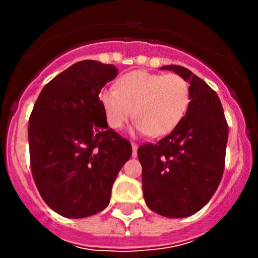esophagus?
<instances>
[{"mask_svg": "<svg viewBox=\"0 0 258 258\" xmlns=\"http://www.w3.org/2000/svg\"><path fill=\"white\" fill-rule=\"evenodd\" d=\"M131 146H132V156H134V157H136V156H137V148H139V147H137V145L135 144V142H132Z\"/></svg>", "mask_w": 258, "mask_h": 258, "instance_id": "34e87169", "label": "esophagus"}]
</instances>
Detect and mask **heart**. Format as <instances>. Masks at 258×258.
Listing matches in <instances>:
<instances>
[{
  "label": "heart",
  "instance_id": "1",
  "mask_svg": "<svg viewBox=\"0 0 258 258\" xmlns=\"http://www.w3.org/2000/svg\"><path fill=\"white\" fill-rule=\"evenodd\" d=\"M191 101L188 82L177 74L132 71L117 81L116 88L100 93L106 119L112 128H122L134 114L135 130L161 137L182 121Z\"/></svg>",
  "mask_w": 258,
  "mask_h": 258
}]
</instances>
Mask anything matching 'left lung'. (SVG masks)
<instances>
[{"instance_id":"obj_1","label":"left lung","mask_w":258,"mask_h":258,"mask_svg":"<svg viewBox=\"0 0 258 258\" xmlns=\"http://www.w3.org/2000/svg\"><path fill=\"white\" fill-rule=\"evenodd\" d=\"M189 83L186 116L157 144L139 147L147 206L170 218L199 212L217 189L225 170L228 126L217 93L188 69L163 66Z\"/></svg>"}]
</instances>
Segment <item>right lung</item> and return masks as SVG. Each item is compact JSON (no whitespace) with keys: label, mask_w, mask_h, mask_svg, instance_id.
Listing matches in <instances>:
<instances>
[{"label":"right lung","mask_w":258,"mask_h":258,"mask_svg":"<svg viewBox=\"0 0 258 258\" xmlns=\"http://www.w3.org/2000/svg\"><path fill=\"white\" fill-rule=\"evenodd\" d=\"M113 64L76 62L41 91L28 122L33 179L43 201L63 217L96 215L110 204L113 182L132 147L110 128L101 90Z\"/></svg>","instance_id":"obj_1"}]
</instances>
